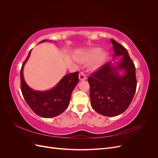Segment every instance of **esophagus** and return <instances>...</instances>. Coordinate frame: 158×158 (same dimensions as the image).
<instances>
[{
	"label": "esophagus",
	"mask_w": 158,
	"mask_h": 158,
	"mask_svg": "<svg viewBox=\"0 0 158 158\" xmlns=\"http://www.w3.org/2000/svg\"><path fill=\"white\" fill-rule=\"evenodd\" d=\"M79 79L80 80H84L86 79V76H85L84 72H80L79 74Z\"/></svg>",
	"instance_id": "1"
}]
</instances>
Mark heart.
Returning a JSON list of instances; mask_svg holds the SVG:
<instances>
[{
	"instance_id": "heart-1",
	"label": "heart",
	"mask_w": 158,
	"mask_h": 158,
	"mask_svg": "<svg viewBox=\"0 0 158 158\" xmlns=\"http://www.w3.org/2000/svg\"><path fill=\"white\" fill-rule=\"evenodd\" d=\"M78 60L82 63H89L92 70H98L105 64L108 58V54L106 51H102L100 47H93L78 56Z\"/></svg>"
}]
</instances>
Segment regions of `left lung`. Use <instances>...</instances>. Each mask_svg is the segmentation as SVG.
Returning <instances> with one entry per match:
<instances>
[{
	"instance_id": "1",
	"label": "left lung",
	"mask_w": 158,
	"mask_h": 158,
	"mask_svg": "<svg viewBox=\"0 0 158 158\" xmlns=\"http://www.w3.org/2000/svg\"><path fill=\"white\" fill-rule=\"evenodd\" d=\"M114 54L113 58L122 56L113 66L108 62L89 76L91 106L95 111L107 117L117 116L130 106L136 92V69L127 50L111 39ZM119 70L123 72L120 75Z\"/></svg>"
}]
</instances>
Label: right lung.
Returning <instances> with one entry per match:
<instances>
[{"label":"right lung","mask_w":158,"mask_h":158,"mask_svg":"<svg viewBox=\"0 0 158 158\" xmlns=\"http://www.w3.org/2000/svg\"><path fill=\"white\" fill-rule=\"evenodd\" d=\"M43 40L40 43L46 41ZM31 51L23 62L20 70L21 90L23 97L32 111L37 115L51 118L59 115L68 107L72 92L78 82V72L65 75L55 86L47 91L33 90L26 83L23 76V69Z\"/></svg>","instance_id":"right-lung-1"}]
</instances>
